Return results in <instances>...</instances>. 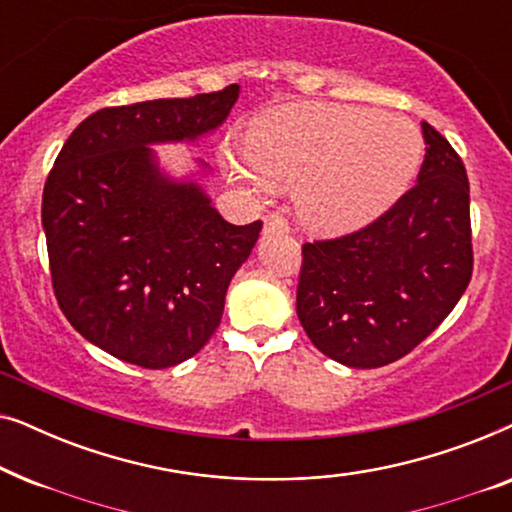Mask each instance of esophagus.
Returning <instances> with one entry per match:
<instances>
[{"mask_svg":"<svg viewBox=\"0 0 512 512\" xmlns=\"http://www.w3.org/2000/svg\"><path fill=\"white\" fill-rule=\"evenodd\" d=\"M265 230L268 233H289V219L282 214H268L265 216Z\"/></svg>","mask_w":512,"mask_h":512,"instance_id":"obj_1","label":"esophagus"}]
</instances>
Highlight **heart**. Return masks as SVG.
Here are the masks:
<instances>
[{
    "mask_svg": "<svg viewBox=\"0 0 512 512\" xmlns=\"http://www.w3.org/2000/svg\"><path fill=\"white\" fill-rule=\"evenodd\" d=\"M422 132L405 116L349 104H289L249 125L247 146L226 151L233 181L256 195L293 188L296 212L319 233L366 226L410 186Z\"/></svg>",
    "mask_w": 512,
    "mask_h": 512,
    "instance_id": "b5f03b06",
    "label": "heart"
}]
</instances>
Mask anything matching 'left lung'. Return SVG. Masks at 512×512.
<instances>
[{"instance_id": "1", "label": "left lung", "mask_w": 512, "mask_h": 512, "mask_svg": "<svg viewBox=\"0 0 512 512\" xmlns=\"http://www.w3.org/2000/svg\"><path fill=\"white\" fill-rule=\"evenodd\" d=\"M417 184L354 233L303 244L296 310L307 338L349 368L410 354L443 324L473 275L464 160L422 123Z\"/></svg>"}]
</instances>
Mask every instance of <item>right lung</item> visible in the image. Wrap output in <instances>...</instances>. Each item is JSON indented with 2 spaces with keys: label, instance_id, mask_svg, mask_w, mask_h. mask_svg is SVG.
<instances>
[{
  "label": "right lung",
  "instance_id": "right-lung-1",
  "mask_svg": "<svg viewBox=\"0 0 512 512\" xmlns=\"http://www.w3.org/2000/svg\"><path fill=\"white\" fill-rule=\"evenodd\" d=\"M237 83L186 100L90 114L62 146L41 200L55 300L83 338L160 370L207 345L263 221L233 226L195 184L160 177L146 144L226 121Z\"/></svg>",
  "mask_w": 512,
  "mask_h": 512
}]
</instances>
